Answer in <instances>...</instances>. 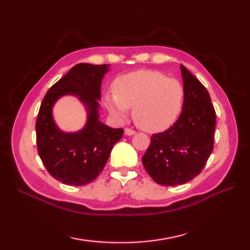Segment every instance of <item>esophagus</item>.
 Instances as JSON below:
<instances>
[{
    "mask_svg": "<svg viewBox=\"0 0 250 250\" xmlns=\"http://www.w3.org/2000/svg\"><path fill=\"white\" fill-rule=\"evenodd\" d=\"M136 133V132L134 131V130H132V129H129V128H126V129H125V135H134Z\"/></svg>",
    "mask_w": 250,
    "mask_h": 250,
    "instance_id": "esophagus-1",
    "label": "esophagus"
}]
</instances>
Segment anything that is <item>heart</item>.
<instances>
[{
	"label": "heart",
	"instance_id": "heart-1",
	"mask_svg": "<svg viewBox=\"0 0 250 250\" xmlns=\"http://www.w3.org/2000/svg\"><path fill=\"white\" fill-rule=\"evenodd\" d=\"M115 95L106 97L111 114L125 118L132 109L135 124L148 132L172 125L182 111L184 86L176 78H167L159 71H137L118 77L114 83Z\"/></svg>",
	"mask_w": 250,
	"mask_h": 250
}]
</instances>
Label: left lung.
Instances as JSON below:
<instances>
[{
  "mask_svg": "<svg viewBox=\"0 0 250 250\" xmlns=\"http://www.w3.org/2000/svg\"><path fill=\"white\" fill-rule=\"evenodd\" d=\"M184 104L176 122L152 134L142 158L147 173L159 185L177 186L202 172L214 148L216 113L206 88L184 65Z\"/></svg>",
  "mask_w": 250,
  "mask_h": 250,
  "instance_id": "left-lung-1",
  "label": "left lung"
}]
</instances>
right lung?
<instances>
[{"label": "right lung", "instance_id": "1", "mask_svg": "<svg viewBox=\"0 0 250 250\" xmlns=\"http://www.w3.org/2000/svg\"><path fill=\"white\" fill-rule=\"evenodd\" d=\"M108 64L79 63L73 66L48 91L36 118L37 151L46 169L68 186L91 183L102 172L124 129H113L99 120L101 83ZM79 97L88 111L87 124L75 134H65L55 125L52 107L62 95Z\"/></svg>", "mask_w": 250, "mask_h": 250}]
</instances>
